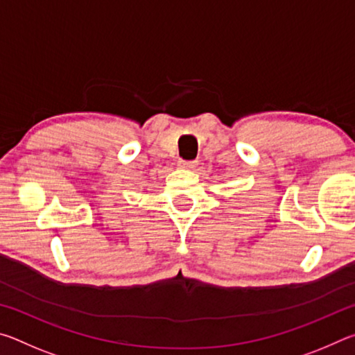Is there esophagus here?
Returning a JSON list of instances; mask_svg holds the SVG:
<instances>
[{
    "instance_id": "esophagus-1",
    "label": "esophagus",
    "mask_w": 355,
    "mask_h": 355,
    "mask_svg": "<svg viewBox=\"0 0 355 355\" xmlns=\"http://www.w3.org/2000/svg\"><path fill=\"white\" fill-rule=\"evenodd\" d=\"M178 167L180 169H186V171H192L194 167H197L196 161H184V159H180L178 161Z\"/></svg>"
}]
</instances>
